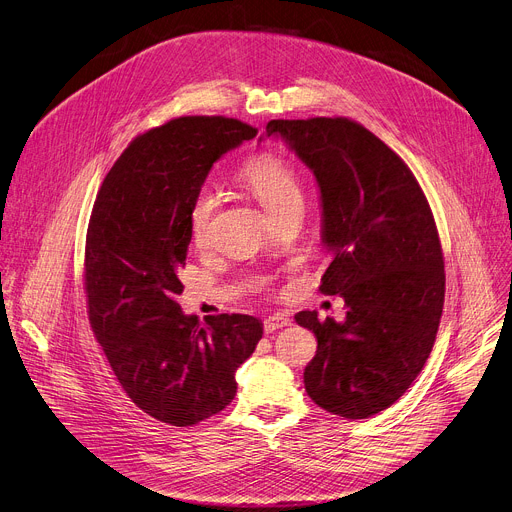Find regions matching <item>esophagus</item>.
I'll return each mask as SVG.
<instances>
[{"mask_svg": "<svg viewBox=\"0 0 512 512\" xmlns=\"http://www.w3.org/2000/svg\"><path fill=\"white\" fill-rule=\"evenodd\" d=\"M290 322L292 320L286 314H271L263 320V329H265V333H275L284 327H290Z\"/></svg>", "mask_w": 512, "mask_h": 512, "instance_id": "1", "label": "esophagus"}]
</instances>
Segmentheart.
I'll return each instance as SVG.
<instances>
[{
	"label": "heart",
	"instance_id": "b5f03b06",
	"mask_svg": "<svg viewBox=\"0 0 512 512\" xmlns=\"http://www.w3.org/2000/svg\"><path fill=\"white\" fill-rule=\"evenodd\" d=\"M241 181L247 185L263 210L273 216L290 206H302L304 192L298 173L282 157L261 153L247 161L241 169ZM216 210V196L210 188H202L192 200L188 218L194 241H204Z\"/></svg>",
	"mask_w": 512,
	"mask_h": 512
}]
</instances>
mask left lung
<instances>
[{
    "label": "left lung",
    "mask_w": 512,
    "mask_h": 512,
    "mask_svg": "<svg viewBox=\"0 0 512 512\" xmlns=\"http://www.w3.org/2000/svg\"><path fill=\"white\" fill-rule=\"evenodd\" d=\"M263 136L282 138L316 179L331 255L320 292L347 306L343 322L294 316L318 341L306 392L331 414L374 416L410 388L437 337L445 271L433 212L406 163L353 120H271Z\"/></svg>",
    "instance_id": "left-lung-1"
}]
</instances>
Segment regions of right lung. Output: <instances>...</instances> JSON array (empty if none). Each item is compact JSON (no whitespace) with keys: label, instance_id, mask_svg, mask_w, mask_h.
<instances>
[{"label":"right lung","instance_id":"right-lung-1","mask_svg":"<svg viewBox=\"0 0 512 512\" xmlns=\"http://www.w3.org/2000/svg\"><path fill=\"white\" fill-rule=\"evenodd\" d=\"M255 134L235 118L188 116L136 136L91 212V327L128 398L173 427L198 425L232 402L235 371L263 335L255 316L220 314L202 324L177 304L192 200L212 165Z\"/></svg>","mask_w":512,"mask_h":512}]
</instances>
